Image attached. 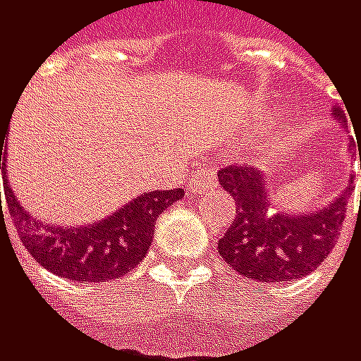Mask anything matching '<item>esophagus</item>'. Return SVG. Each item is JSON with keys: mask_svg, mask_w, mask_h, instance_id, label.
<instances>
[{"mask_svg": "<svg viewBox=\"0 0 361 361\" xmlns=\"http://www.w3.org/2000/svg\"><path fill=\"white\" fill-rule=\"evenodd\" d=\"M215 185H217V174L213 170H202V168L195 170L191 174V180H189V189L193 193H200V191H204L209 187H215Z\"/></svg>", "mask_w": 361, "mask_h": 361, "instance_id": "1", "label": "esophagus"}]
</instances>
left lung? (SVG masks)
<instances>
[{"label": "left lung", "mask_w": 361, "mask_h": 361, "mask_svg": "<svg viewBox=\"0 0 361 361\" xmlns=\"http://www.w3.org/2000/svg\"><path fill=\"white\" fill-rule=\"evenodd\" d=\"M334 116L345 120L338 107ZM217 178L237 202V215L217 241V252L239 276L258 282H295L312 274L334 250L351 185L325 209L295 217L269 209L271 197L258 168L228 166L217 172Z\"/></svg>", "instance_id": "obj_1"}]
</instances>
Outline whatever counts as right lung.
Listing matches in <instances>:
<instances>
[{"label": "right lung", "mask_w": 361, "mask_h": 361, "mask_svg": "<svg viewBox=\"0 0 361 361\" xmlns=\"http://www.w3.org/2000/svg\"><path fill=\"white\" fill-rule=\"evenodd\" d=\"M4 135L0 144V170L4 176V195L12 217V224L21 234V241L30 256L40 262L51 274H58L68 280L85 282H105L120 278L135 264H140L150 252L157 217L168 207L185 195L183 189L170 191H150L137 195L118 213L107 219H99L92 226L62 228L47 226L34 219L21 209L12 195L6 178V154ZM1 211V193H0ZM4 213V211H1Z\"/></svg>", "instance_id": "1"}]
</instances>
